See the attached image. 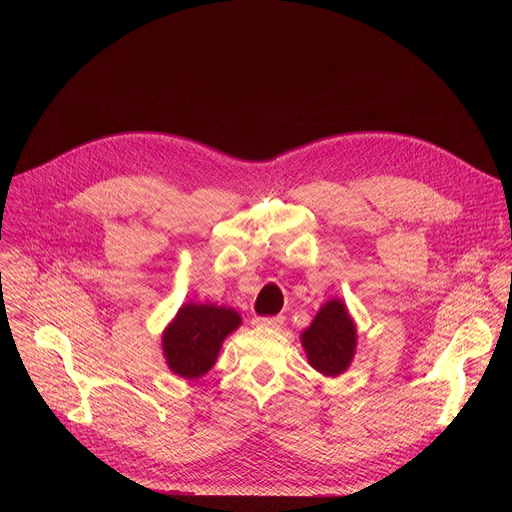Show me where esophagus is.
Returning a JSON list of instances; mask_svg holds the SVG:
<instances>
[{
	"instance_id": "esophagus-1",
	"label": "esophagus",
	"mask_w": 512,
	"mask_h": 512,
	"mask_svg": "<svg viewBox=\"0 0 512 512\" xmlns=\"http://www.w3.org/2000/svg\"><path fill=\"white\" fill-rule=\"evenodd\" d=\"M253 326L259 328H275L279 330L283 326V316H269V318H253Z\"/></svg>"
}]
</instances>
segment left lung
Returning <instances> with one entry per match:
<instances>
[{
    "label": "left lung",
    "mask_w": 512,
    "mask_h": 512,
    "mask_svg": "<svg viewBox=\"0 0 512 512\" xmlns=\"http://www.w3.org/2000/svg\"><path fill=\"white\" fill-rule=\"evenodd\" d=\"M310 367L324 377L348 371L356 352V324L340 298L322 304L312 324L300 334Z\"/></svg>",
    "instance_id": "1"
}]
</instances>
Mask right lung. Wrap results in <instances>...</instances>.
I'll use <instances>...</instances> for the list:
<instances>
[{
	"instance_id": "obj_1",
	"label": "right lung",
	"mask_w": 512,
	"mask_h": 512,
	"mask_svg": "<svg viewBox=\"0 0 512 512\" xmlns=\"http://www.w3.org/2000/svg\"><path fill=\"white\" fill-rule=\"evenodd\" d=\"M235 308L186 302L162 332V350L168 369L194 381L204 377L218 358L225 338L241 326Z\"/></svg>"
}]
</instances>
